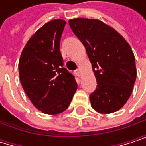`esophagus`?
Wrapping results in <instances>:
<instances>
[{
    "label": "esophagus",
    "mask_w": 146,
    "mask_h": 146,
    "mask_svg": "<svg viewBox=\"0 0 146 146\" xmlns=\"http://www.w3.org/2000/svg\"><path fill=\"white\" fill-rule=\"evenodd\" d=\"M75 74L77 76H81V71H80V70H76V71H75Z\"/></svg>",
    "instance_id": "esophagus-1"
}]
</instances>
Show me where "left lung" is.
I'll use <instances>...</instances> for the list:
<instances>
[{
    "label": "left lung",
    "mask_w": 146,
    "mask_h": 146,
    "mask_svg": "<svg viewBox=\"0 0 146 146\" xmlns=\"http://www.w3.org/2000/svg\"><path fill=\"white\" fill-rule=\"evenodd\" d=\"M69 24L85 46L97 86L89 96L100 113L119 110L129 99L137 76L131 46L112 27L95 19L76 18Z\"/></svg>",
    "instance_id": "8db88e82"
}]
</instances>
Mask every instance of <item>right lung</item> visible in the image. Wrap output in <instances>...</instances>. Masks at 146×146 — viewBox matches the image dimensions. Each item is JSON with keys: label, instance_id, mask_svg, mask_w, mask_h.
<instances>
[{"label": "right lung", "instance_id": "1", "mask_svg": "<svg viewBox=\"0 0 146 146\" xmlns=\"http://www.w3.org/2000/svg\"><path fill=\"white\" fill-rule=\"evenodd\" d=\"M66 22L52 20L39 28L27 41L19 61L21 85L34 107L55 115L70 106L77 84L65 68L59 50Z\"/></svg>", "mask_w": 146, "mask_h": 146}]
</instances>
